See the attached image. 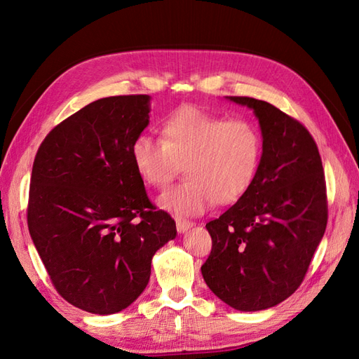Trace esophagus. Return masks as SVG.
Listing matches in <instances>:
<instances>
[{
  "instance_id": "esophagus-1",
  "label": "esophagus",
  "mask_w": 359,
  "mask_h": 359,
  "mask_svg": "<svg viewBox=\"0 0 359 359\" xmlns=\"http://www.w3.org/2000/svg\"><path fill=\"white\" fill-rule=\"evenodd\" d=\"M175 222H177V231H178L180 233L187 232V231L190 229V227L193 226V223H191V222H189V220H184V219H177Z\"/></svg>"
}]
</instances>
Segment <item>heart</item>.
Returning <instances> with one entry per match:
<instances>
[{"mask_svg":"<svg viewBox=\"0 0 359 359\" xmlns=\"http://www.w3.org/2000/svg\"><path fill=\"white\" fill-rule=\"evenodd\" d=\"M161 140L139 135L130 147L137 175L165 189L184 165L187 180L160 198L178 215H199L215 202L231 205L252 189L264 156L259 128L247 119H226L198 106H182L160 124Z\"/></svg>","mask_w":359,"mask_h":359,"instance_id":"1","label":"heart"}]
</instances>
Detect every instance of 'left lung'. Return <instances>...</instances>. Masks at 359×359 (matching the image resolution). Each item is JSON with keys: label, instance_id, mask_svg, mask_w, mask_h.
<instances>
[{"label": "left lung", "instance_id": "1", "mask_svg": "<svg viewBox=\"0 0 359 359\" xmlns=\"http://www.w3.org/2000/svg\"><path fill=\"white\" fill-rule=\"evenodd\" d=\"M253 109L264 139L255 184L206 223L211 253L205 283L240 311L274 307L302 283L327 229L328 202L316 142L295 118L252 97H226Z\"/></svg>", "mask_w": 359, "mask_h": 359}]
</instances>
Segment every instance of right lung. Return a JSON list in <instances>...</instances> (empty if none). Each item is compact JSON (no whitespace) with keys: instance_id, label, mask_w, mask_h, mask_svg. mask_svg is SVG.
<instances>
[{"instance_id":"1","label":"right lung","mask_w":359,"mask_h":359,"mask_svg":"<svg viewBox=\"0 0 359 359\" xmlns=\"http://www.w3.org/2000/svg\"><path fill=\"white\" fill-rule=\"evenodd\" d=\"M148 114L145 94L95 100L50 130L32 165V243L57 292L88 313L127 309L147 287L157 250L177 236L130 158Z\"/></svg>"}]
</instances>
